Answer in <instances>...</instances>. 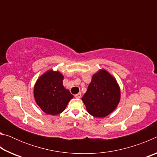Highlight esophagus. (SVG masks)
Listing matches in <instances>:
<instances>
[{
	"label": "esophagus",
	"instance_id": "1",
	"mask_svg": "<svg viewBox=\"0 0 157 157\" xmlns=\"http://www.w3.org/2000/svg\"><path fill=\"white\" fill-rule=\"evenodd\" d=\"M75 97L76 98H81V94H80V93H78V94H75Z\"/></svg>",
	"mask_w": 157,
	"mask_h": 157
}]
</instances>
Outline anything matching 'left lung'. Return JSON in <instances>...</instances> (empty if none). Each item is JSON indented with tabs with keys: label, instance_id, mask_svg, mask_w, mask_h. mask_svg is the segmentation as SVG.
<instances>
[{
	"label": "left lung",
	"instance_id": "obj_1",
	"mask_svg": "<svg viewBox=\"0 0 157 157\" xmlns=\"http://www.w3.org/2000/svg\"><path fill=\"white\" fill-rule=\"evenodd\" d=\"M120 98L121 91L116 79L105 70H100L93 75L82 100L91 116L103 118L114 111Z\"/></svg>",
	"mask_w": 157,
	"mask_h": 157
}]
</instances>
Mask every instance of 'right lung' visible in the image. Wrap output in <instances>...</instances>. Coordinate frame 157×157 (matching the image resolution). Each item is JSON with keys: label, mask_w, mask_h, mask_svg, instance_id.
Segmentation results:
<instances>
[{"label": "right lung", "mask_w": 157, "mask_h": 157, "mask_svg": "<svg viewBox=\"0 0 157 157\" xmlns=\"http://www.w3.org/2000/svg\"><path fill=\"white\" fill-rule=\"evenodd\" d=\"M63 77L58 71L50 70L42 75L34 88V99L42 111L57 115L65 109L73 95L63 86Z\"/></svg>", "instance_id": "right-lung-1"}]
</instances>
